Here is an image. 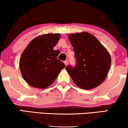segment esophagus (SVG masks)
<instances>
[{
	"instance_id": "obj_1",
	"label": "esophagus",
	"mask_w": 128,
	"mask_h": 128,
	"mask_svg": "<svg viewBox=\"0 0 128 128\" xmlns=\"http://www.w3.org/2000/svg\"><path fill=\"white\" fill-rule=\"evenodd\" d=\"M64 63L65 64L66 66H67V64H68V61H67V60H66V61L64 62Z\"/></svg>"
}]
</instances>
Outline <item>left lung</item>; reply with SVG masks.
<instances>
[{
    "label": "left lung",
    "instance_id": "left-lung-1",
    "mask_svg": "<svg viewBox=\"0 0 128 128\" xmlns=\"http://www.w3.org/2000/svg\"><path fill=\"white\" fill-rule=\"evenodd\" d=\"M68 39L76 60L75 67H66L69 75L80 88L90 90L98 86L106 79L111 67L108 51L88 32L71 34Z\"/></svg>",
    "mask_w": 128,
    "mask_h": 128
}]
</instances>
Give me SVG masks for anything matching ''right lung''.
<instances>
[{
	"mask_svg": "<svg viewBox=\"0 0 128 128\" xmlns=\"http://www.w3.org/2000/svg\"><path fill=\"white\" fill-rule=\"evenodd\" d=\"M60 34H47L34 38L22 53L19 67L22 77L29 86L44 89L52 85L66 67L57 59L60 52L54 48Z\"/></svg>",
	"mask_w": 128,
	"mask_h": 128,
	"instance_id": "add662e5",
	"label": "right lung"
}]
</instances>
